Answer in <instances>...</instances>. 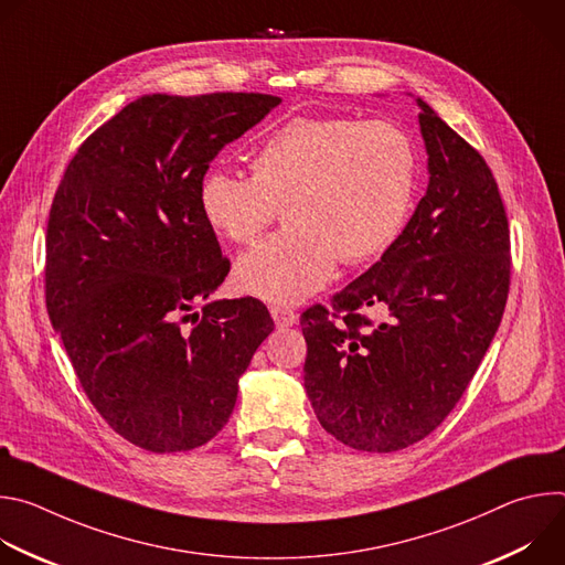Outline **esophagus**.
Wrapping results in <instances>:
<instances>
[{"label":"esophagus","mask_w":565,"mask_h":565,"mask_svg":"<svg viewBox=\"0 0 565 565\" xmlns=\"http://www.w3.org/2000/svg\"><path fill=\"white\" fill-rule=\"evenodd\" d=\"M270 315H273V319H275V324L281 327V329L297 324V312H295L292 308H288V306L275 303V306H270Z\"/></svg>","instance_id":"esophagus-1"}]
</instances>
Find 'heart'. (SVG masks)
Segmentation results:
<instances>
[{
    "label": "heart",
    "mask_w": 565,
    "mask_h": 565,
    "mask_svg": "<svg viewBox=\"0 0 565 565\" xmlns=\"http://www.w3.org/2000/svg\"><path fill=\"white\" fill-rule=\"evenodd\" d=\"M253 177L210 170L199 207L210 227L248 246L284 205L286 230L244 255L236 284L290 303L324 286L342 259L382 255L405 225L416 192V147L388 120L292 118L253 153Z\"/></svg>",
    "instance_id": "1"
}]
</instances>
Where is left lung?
<instances>
[{"label": "left lung", "instance_id": "obj_1", "mask_svg": "<svg viewBox=\"0 0 565 565\" xmlns=\"http://www.w3.org/2000/svg\"><path fill=\"white\" fill-rule=\"evenodd\" d=\"M429 185L412 221L331 308L301 312L303 386L340 443L388 454L429 436L486 358L510 292V225L490 166L418 100ZM375 305L385 319L361 310Z\"/></svg>", "mask_w": 565, "mask_h": 565}]
</instances>
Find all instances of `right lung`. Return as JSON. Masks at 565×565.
I'll list each match as a JSON object with an SVG mask.
<instances>
[{
  "label": "right lung",
  "instance_id": "obj_1",
  "mask_svg": "<svg viewBox=\"0 0 565 565\" xmlns=\"http://www.w3.org/2000/svg\"><path fill=\"white\" fill-rule=\"evenodd\" d=\"M279 103L142 96L77 147L57 185L44 266L51 324L96 412L140 449L212 440L275 329L255 297L190 310L230 273L199 207L201 179Z\"/></svg>",
  "mask_w": 565,
  "mask_h": 565
}]
</instances>
